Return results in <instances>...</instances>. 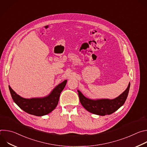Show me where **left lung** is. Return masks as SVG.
I'll list each match as a JSON object with an SVG mask.
<instances>
[{
	"instance_id": "obj_1",
	"label": "left lung",
	"mask_w": 147,
	"mask_h": 147,
	"mask_svg": "<svg viewBox=\"0 0 147 147\" xmlns=\"http://www.w3.org/2000/svg\"><path fill=\"white\" fill-rule=\"evenodd\" d=\"M130 86V83L129 82L126 90L119 96L112 99H92L86 97L80 91L77 90V92L81 105L87 111L97 115L105 116L114 113L123 105L127 98Z\"/></svg>"
}]
</instances>
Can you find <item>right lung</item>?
<instances>
[{
  "instance_id": "add662e5",
  "label": "right lung",
  "mask_w": 147,
  "mask_h": 147,
  "mask_svg": "<svg viewBox=\"0 0 147 147\" xmlns=\"http://www.w3.org/2000/svg\"><path fill=\"white\" fill-rule=\"evenodd\" d=\"M66 80L56 86L47 96L40 98H24L20 96L9 86L14 102L24 112L34 116H42L53 111L57 107L61 92L66 85Z\"/></svg>"
}]
</instances>
